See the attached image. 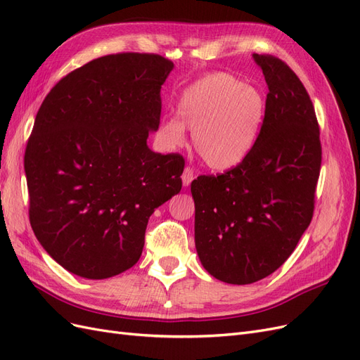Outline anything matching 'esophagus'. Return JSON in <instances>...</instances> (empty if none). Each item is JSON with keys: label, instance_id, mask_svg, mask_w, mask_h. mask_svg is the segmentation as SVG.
<instances>
[{"label": "esophagus", "instance_id": "esophagus-1", "mask_svg": "<svg viewBox=\"0 0 360 360\" xmlns=\"http://www.w3.org/2000/svg\"><path fill=\"white\" fill-rule=\"evenodd\" d=\"M195 179V172H193V168L191 167H186L183 169V174H181V181H183V186H189V184L192 183V180Z\"/></svg>", "mask_w": 360, "mask_h": 360}]
</instances>
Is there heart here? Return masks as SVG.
Listing matches in <instances>:
<instances>
[{
  "instance_id": "obj_1",
  "label": "heart",
  "mask_w": 360,
  "mask_h": 360,
  "mask_svg": "<svg viewBox=\"0 0 360 360\" xmlns=\"http://www.w3.org/2000/svg\"><path fill=\"white\" fill-rule=\"evenodd\" d=\"M264 114V99L254 86L230 73L214 72L181 93L177 117L163 120L158 135L167 148H180L189 129L193 147L205 165L225 171L242 163L252 151Z\"/></svg>"
}]
</instances>
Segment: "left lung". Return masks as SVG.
<instances>
[{
  "mask_svg": "<svg viewBox=\"0 0 360 360\" xmlns=\"http://www.w3.org/2000/svg\"><path fill=\"white\" fill-rule=\"evenodd\" d=\"M252 57L269 86L257 144L237 167L191 184L201 264L236 285L271 275L292 254L312 219L321 167L320 129L307 89L282 60Z\"/></svg>",
  "mask_w": 360,
  "mask_h": 360,
  "instance_id": "obj_1",
  "label": "left lung"
}]
</instances>
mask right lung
<instances>
[{
	"label": "right lung",
	"mask_w": 360,
	"mask_h": 360,
	"mask_svg": "<svg viewBox=\"0 0 360 360\" xmlns=\"http://www.w3.org/2000/svg\"><path fill=\"white\" fill-rule=\"evenodd\" d=\"M172 68L156 53L105 56L64 76L40 106L24 158L30 224L75 275L106 279L136 264L151 213L181 189L183 156L147 146Z\"/></svg>",
	"instance_id": "obj_1"
}]
</instances>
